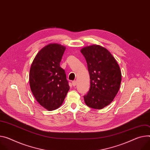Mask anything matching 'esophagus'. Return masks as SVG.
<instances>
[{
	"mask_svg": "<svg viewBox=\"0 0 150 150\" xmlns=\"http://www.w3.org/2000/svg\"><path fill=\"white\" fill-rule=\"evenodd\" d=\"M72 85H73V86H76V81H72Z\"/></svg>",
	"mask_w": 150,
	"mask_h": 150,
	"instance_id": "esophagus-1",
	"label": "esophagus"
}]
</instances>
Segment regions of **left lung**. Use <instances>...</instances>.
Listing matches in <instances>:
<instances>
[{"mask_svg": "<svg viewBox=\"0 0 150 150\" xmlns=\"http://www.w3.org/2000/svg\"><path fill=\"white\" fill-rule=\"evenodd\" d=\"M80 51L86 60L90 78V90L84 96L85 103L101 110L113 101L120 89V66L111 52L100 45L87 46Z\"/></svg>", "mask_w": 150, "mask_h": 150, "instance_id": "1", "label": "left lung"}]
</instances>
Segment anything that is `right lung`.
I'll return each instance as SVG.
<instances>
[{
    "mask_svg": "<svg viewBox=\"0 0 150 150\" xmlns=\"http://www.w3.org/2000/svg\"><path fill=\"white\" fill-rule=\"evenodd\" d=\"M66 47L50 44L40 50L31 64L29 83L37 102L48 111L59 108L69 90L60 63Z\"/></svg>",
    "mask_w": 150,
    "mask_h": 150,
    "instance_id": "obj_1",
    "label": "right lung"
}]
</instances>
